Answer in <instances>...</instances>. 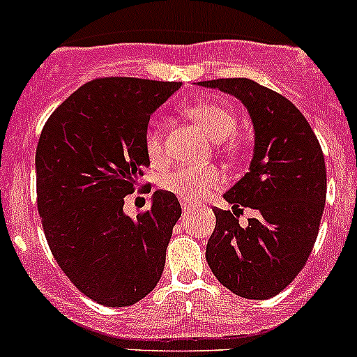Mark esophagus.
Segmentation results:
<instances>
[{
    "label": "esophagus",
    "mask_w": 357,
    "mask_h": 357,
    "mask_svg": "<svg viewBox=\"0 0 357 357\" xmlns=\"http://www.w3.org/2000/svg\"><path fill=\"white\" fill-rule=\"evenodd\" d=\"M181 206H182V211H184V214H188L189 211H193V206H191V204H189V202H185V200L181 202Z\"/></svg>",
    "instance_id": "34e87169"
}]
</instances>
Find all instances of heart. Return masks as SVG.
Listing matches in <instances>:
<instances>
[{
	"instance_id": "1",
	"label": "heart",
	"mask_w": 357,
	"mask_h": 357,
	"mask_svg": "<svg viewBox=\"0 0 357 357\" xmlns=\"http://www.w3.org/2000/svg\"><path fill=\"white\" fill-rule=\"evenodd\" d=\"M185 114L197 123L202 130L206 132L213 141H225L230 135H234L238 128V119L234 112L227 109L222 103L207 102V100H198L185 107ZM227 148H232V143L227 144ZM144 151L148 159L153 164H162L166 160V151H164L162 134L159 128L148 127L144 132ZM223 184L222 172L213 166H181L166 173L160 181L162 189L169 193L176 195L185 202H197L200 198L207 197L213 189L220 188Z\"/></svg>"
}]
</instances>
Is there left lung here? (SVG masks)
Segmentation results:
<instances>
[{"label":"left lung","instance_id":"left-lung-1","mask_svg":"<svg viewBox=\"0 0 357 357\" xmlns=\"http://www.w3.org/2000/svg\"><path fill=\"white\" fill-rule=\"evenodd\" d=\"M200 85L241 100L255 130L250 169L223 195L232 211L213 209L207 264L238 296L266 301L293 282L314 247L326 207L324 153L307 119L282 94L248 78ZM245 208L256 214L241 227Z\"/></svg>","mask_w":357,"mask_h":357}]
</instances>
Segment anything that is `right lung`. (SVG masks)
<instances>
[{
    "label": "right lung",
    "instance_id": "1",
    "mask_svg": "<svg viewBox=\"0 0 357 357\" xmlns=\"http://www.w3.org/2000/svg\"><path fill=\"white\" fill-rule=\"evenodd\" d=\"M181 82L105 77L53 110L36 151L37 209L53 257L85 296L107 307L139 302L155 288L182 209L169 191L123 213L150 166V116Z\"/></svg>",
    "mask_w": 357,
    "mask_h": 357
}]
</instances>
